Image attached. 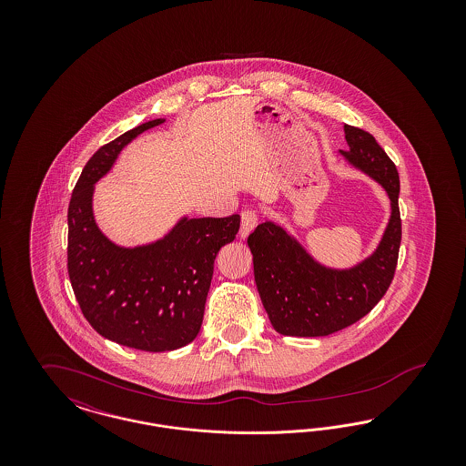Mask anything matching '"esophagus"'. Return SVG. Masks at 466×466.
<instances>
[{"instance_id":"obj_1","label":"esophagus","mask_w":466,"mask_h":466,"mask_svg":"<svg viewBox=\"0 0 466 466\" xmlns=\"http://www.w3.org/2000/svg\"><path fill=\"white\" fill-rule=\"evenodd\" d=\"M258 225V213L255 209H244L241 213V228H239V236L248 238L249 232Z\"/></svg>"}]
</instances>
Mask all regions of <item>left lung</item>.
Wrapping results in <instances>:
<instances>
[{"instance_id":"left-lung-1","label":"left lung","mask_w":466,"mask_h":466,"mask_svg":"<svg viewBox=\"0 0 466 466\" xmlns=\"http://www.w3.org/2000/svg\"><path fill=\"white\" fill-rule=\"evenodd\" d=\"M350 152L344 157L379 181L391 199V218L376 253L350 270L314 262L304 248L276 223H260L248 238L255 283L276 332L323 337L344 330L376 308L390 289L401 243L397 166L376 137L344 126Z\"/></svg>"}]
</instances>
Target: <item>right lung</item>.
<instances>
[{"instance_id":"1","label":"right lung","mask_w":466,"mask_h":466,"mask_svg":"<svg viewBox=\"0 0 466 466\" xmlns=\"http://www.w3.org/2000/svg\"><path fill=\"white\" fill-rule=\"evenodd\" d=\"M145 122L103 145L86 164L67 208V274L90 327L116 344L162 353L190 344L200 330L215 258L232 243L241 217L183 218L160 241L120 248L92 215L94 183L110 171Z\"/></svg>"}]
</instances>
